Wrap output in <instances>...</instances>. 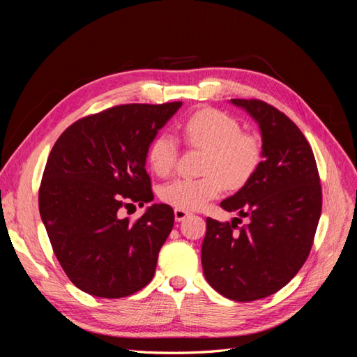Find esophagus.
<instances>
[{"label": "esophagus", "mask_w": 357, "mask_h": 357, "mask_svg": "<svg viewBox=\"0 0 357 357\" xmlns=\"http://www.w3.org/2000/svg\"><path fill=\"white\" fill-rule=\"evenodd\" d=\"M189 214H190V213L186 211V210H181V208H176V210H174V218H176L177 222L185 220Z\"/></svg>", "instance_id": "obj_1"}]
</instances>
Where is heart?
Returning <instances> with one entry per match:
<instances>
[{
  "mask_svg": "<svg viewBox=\"0 0 357 357\" xmlns=\"http://www.w3.org/2000/svg\"><path fill=\"white\" fill-rule=\"evenodd\" d=\"M185 142L205 149L204 176L199 178H174L159 189V197L181 210H198L220 195L223 188L240 189L256 174L264 159L261 138L243 132L241 123L215 109L190 114L181 125ZM180 143L174 134L162 131L155 135L147 150V160L158 176L165 177L176 168Z\"/></svg>",
  "mask_w": 357,
  "mask_h": 357,
  "instance_id": "heart-1",
  "label": "heart"
}]
</instances>
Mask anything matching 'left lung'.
<instances>
[{
	"label": "left lung",
	"instance_id": "1",
	"mask_svg": "<svg viewBox=\"0 0 357 357\" xmlns=\"http://www.w3.org/2000/svg\"><path fill=\"white\" fill-rule=\"evenodd\" d=\"M261 129L264 159L252 180L220 202L240 218H207L204 275L225 298L248 302L284 287L307 261L321 213L314 155L290 119L261 100H231ZM241 218L248 223L238 227Z\"/></svg>",
	"mask_w": 357,
	"mask_h": 357
}]
</instances>
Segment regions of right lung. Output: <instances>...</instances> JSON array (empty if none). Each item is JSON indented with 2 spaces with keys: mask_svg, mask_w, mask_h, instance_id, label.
<instances>
[{
  "mask_svg": "<svg viewBox=\"0 0 357 357\" xmlns=\"http://www.w3.org/2000/svg\"><path fill=\"white\" fill-rule=\"evenodd\" d=\"M180 107L116 105L74 122L53 146L38 192L40 215L62 269L86 294L123 298L153 278L174 211L153 204L131 222L121 208L153 201L147 150Z\"/></svg>",
  "mask_w": 357,
  "mask_h": 357,
  "instance_id": "obj_1",
  "label": "right lung"
}]
</instances>
